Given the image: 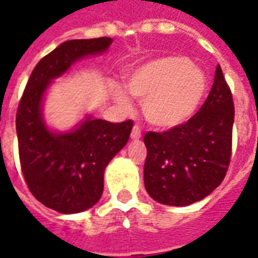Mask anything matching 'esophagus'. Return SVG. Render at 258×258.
I'll return each mask as SVG.
<instances>
[{
  "label": "esophagus",
  "mask_w": 258,
  "mask_h": 258,
  "mask_svg": "<svg viewBox=\"0 0 258 258\" xmlns=\"http://www.w3.org/2000/svg\"><path fill=\"white\" fill-rule=\"evenodd\" d=\"M141 138V128L138 125H134L133 127V131H131V140H140Z\"/></svg>",
  "instance_id": "34e87169"
}]
</instances>
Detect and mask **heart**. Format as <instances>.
Masks as SVG:
<instances>
[{
  "mask_svg": "<svg viewBox=\"0 0 258 258\" xmlns=\"http://www.w3.org/2000/svg\"><path fill=\"white\" fill-rule=\"evenodd\" d=\"M127 90L142 101L146 120L160 128H171L194 116L207 91V79L185 56L157 58L131 70ZM117 103L127 106L128 98L114 90Z\"/></svg>",
  "mask_w": 258,
  "mask_h": 258,
  "instance_id": "obj_1",
  "label": "heart"
}]
</instances>
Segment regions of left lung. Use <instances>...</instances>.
Instances as JSON below:
<instances>
[{
    "label": "left lung",
    "mask_w": 258,
    "mask_h": 258,
    "mask_svg": "<svg viewBox=\"0 0 258 258\" xmlns=\"http://www.w3.org/2000/svg\"><path fill=\"white\" fill-rule=\"evenodd\" d=\"M233 116L232 92L217 64L210 94L198 113L186 123L144 137V181L152 199L188 206L221 184L232 155Z\"/></svg>",
    "instance_id": "left-lung-1"
}]
</instances>
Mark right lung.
I'll list each match as a JSON object with an SVG mask.
<instances>
[{
	"mask_svg": "<svg viewBox=\"0 0 258 258\" xmlns=\"http://www.w3.org/2000/svg\"><path fill=\"white\" fill-rule=\"evenodd\" d=\"M110 44L109 37L62 42L37 63L18 106L19 160L27 188L42 205L63 214L87 210L101 199L105 168L127 144L134 123L87 117L72 133L53 134L42 120V96L51 80L76 60L103 52Z\"/></svg>",
	"mask_w": 258,
	"mask_h": 258,
	"instance_id": "1",
	"label": "right lung"
}]
</instances>
